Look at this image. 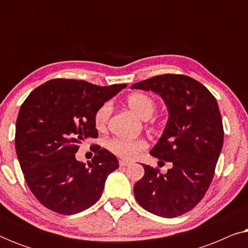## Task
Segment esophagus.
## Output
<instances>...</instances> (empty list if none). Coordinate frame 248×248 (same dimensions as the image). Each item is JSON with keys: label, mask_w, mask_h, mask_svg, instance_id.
Returning <instances> with one entry per match:
<instances>
[{"label": "esophagus", "mask_w": 248, "mask_h": 248, "mask_svg": "<svg viewBox=\"0 0 248 248\" xmlns=\"http://www.w3.org/2000/svg\"><path fill=\"white\" fill-rule=\"evenodd\" d=\"M130 164H131V161H128V160H120L121 167H125V166H128Z\"/></svg>", "instance_id": "obj_1"}]
</instances>
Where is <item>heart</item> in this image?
Segmentation results:
<instances>
[{"mask_svg": "<svg viewBox=\"0 0 248 248\" xmlns=\"http://www.w3.org/2000/svg\"><path fill=\"white\" fill-rule=\"evenodd\" d=\"M127 105L132 111L142 120H149L155 110V103L149 94L142 93H132L127 97ZM111 113L109 103H105L94 113L93 123L97 130L106 128ZM106 147L111 154L122 159H133L139 152L145 149V142L140 139L113 138L106 142Z\"/></svg>", "mask_w": 248, "mask_h": 248, "instance_id": "heart-1", "label": "heart"}]
</instances>
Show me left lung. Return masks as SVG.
Returning <instances> with one entry per match:
<instances>
[{
    "label": "left lung",
    "instance_id": "obj_1",
    "mask_svg": "<svg viewBox=\"0 0 248 248\" xmlns=\"http://www.w3.org/2000/svg\"><path fill=\"white\" fill-rule=\"evenodd\" d=\"M131 88L154 91L165 101L168 121L150 155L172 165L166 174L143 165L135 199L155 216L184 215L203 199L215 175L223 144L218 103L202 83L183 74L152 77Z\"/></svg>",
    "mask_w": 248,
    "mask_h": 248
}]
</instances>
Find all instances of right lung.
<instances>
[{
    "mask_svg": "<svg viewBox=\"0 0 248 248\" xmlns=\"http://www.w3.org/2000/svg\"><path fill=\"white\" fill-rule=\"evenodd\" d=\"M125 87L54 79L23 101L16 151L30 191L47 209L74 215L100 199L107 176L118 168L117 158L99 145H93L96 155L88 165L78 161L76 154L83 140L98 137L96 110Z\"/></svg>",
    "mask_w": 248,
    "mask_h": 248,
    "instance_id": "right-lung-1",
    "label": "right lung"
}]
</instances>
